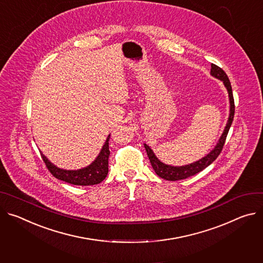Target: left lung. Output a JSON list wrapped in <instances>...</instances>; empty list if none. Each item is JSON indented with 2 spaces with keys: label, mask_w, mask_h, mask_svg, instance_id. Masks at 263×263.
I'll return each instance as SVG.
<instances>
[{
  "label": "left lung",
  "mask_w": 263,
  "mask_h": 263,
  "mask_svg": "<svg viewBox=\"0 0 263 263\" xmlns=\"http://www.w3.org/2000/svg\"><path fill=\"white\" fill-rule=\"evenodd\" d=\"M211 74L212 77L216 78L220 81L223 82L228 92H229V99H230V116H229V121L228 124L224 128V131L222 133V135L220 136L217 145L215 146V148L204 157H202L201 159L190 163V164H185V165H180V166H174V165H170V164H165L163 162H161L154 154V152L151 150V148L149 146H147L145 144V149L147 151L148 157L150 159L151 165L153 170L155 171V173L165 179V180H171V181H175V180H180V179H185L190 176H193L199 172H201L203 169H205L208 165H210L215 159L218 157V155L220 154V152L222 151V148L224 146L226 142V138L227 135L229 133V130L231 128V125L233 123V118H234V113H235V104H234V98H233V91H232V86L230 83V80L228 78V76L226 74L224 71L216 66L212 64L211 65Z\"/></svg>",
  "instance_id": "8db88e82"
}]
</instances>
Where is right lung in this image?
I'll use <instances>...</instances> for the list:
<instances>
[{"instance_id":"obj_1","label":"right lung","mask_w":263,"mask_h":263,"mask_svg":"<svg viewBox=\"0 0 263 263\" xmlns=\"http://www.w3.org/2000/svg\"><path fill=\"white\" fill-rule=\"evenodd\" d=\"M109 139L110 135L107 137L105 145L103 146L99 156L95 160L86 168L80 170H64L55 166L50 162L42 152V158L49 172L58 179L65 182L76 184V185H93L102 182L108 175V159L110 155L109 151Z\"/></svg>"}]
</instances>
